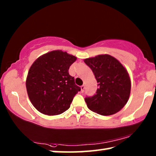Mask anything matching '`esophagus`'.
Masks as SVG:
<instances>
[{"mask_svg":"<svg viewBox=\"0 0 156 156\" xmlns=\"http://www.w3.org/2000/svg\"><path fill=\"white\" fill-rule=\"evenodd\" d=\"M84 88H85V87H84V85H82V86L80 87V89H81V93H83Z\"/></svg>","mask_w":156,"mask_h":156,"instance_id":"obj_1","label":"esophagus"}]
</instances>
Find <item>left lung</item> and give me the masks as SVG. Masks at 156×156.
Masks as SVG:
<instances>
[{
    "label": "left lung",
    "mask_w": 156,
    "mask_h": 156,
    "mask_svg": "<svg viewBox=\"0 0 156 156\" xmlns=\"http://www.w3.org/2000/svg\"><path fill=\"white\" fill-rule=\"evenodd\" d=\"M98 83L96 94L84 98L87 107L102 115L115 114L125 107L131 93V79L119 60L109 54L84 60Z\"/></svg>",
    "instance_id": "8db88e82"
}]
</instances>
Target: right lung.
<instances>
[{
  "label": "right lung",
  "instance_id": "right-lung-1",
  "mask_svg": "<svg viewBox=\"0 0 156 156\" xmlns=\"http://www.w3.org/2000/svg\"><path fill=\"white\" fill-rule=\"evenodd\" d=\"M77 58L62 50H54L38 57L31 65L26 88L31 104L43 114L58 115L70 107L80 91L69 69Z\"/></svg>",
  "mask_w": 156,
  "mask_h": 156
}]
</instances>
